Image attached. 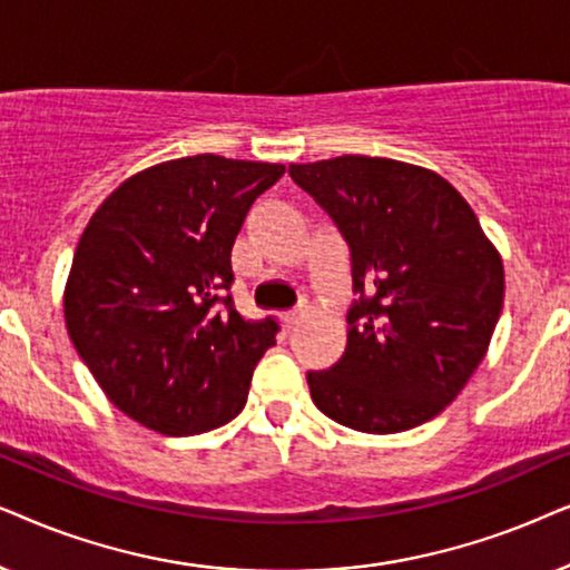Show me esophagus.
Segmentation results:
<instances>
[{"mask_svg": "<svg viewBox=\"0 0 570 570\" xmlns=\"http://www.w3.org/2000/svg\"><path fill=\"white\" fill-rule=\"evenodd\" d=\"M302 315H305V307H297V309H289V313L281 315V321H284L286 328H294V325L299 323Z\"/></svg>", "mask_w": 570, "mask_h": 570, "instance_id": "34e87169", "label": "esophagus"}]
</instances>
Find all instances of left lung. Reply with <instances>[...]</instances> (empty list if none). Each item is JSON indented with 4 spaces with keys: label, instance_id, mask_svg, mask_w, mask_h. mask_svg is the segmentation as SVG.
I'll return each instance as SVG.
<instances>
[{
    "label": "left lung",
    "instance_id": "8db88e82",
    "mask_svg": "<svg viewBox=\"0 0 570 570\" xmlns=\"http://www.w3.org/2000/svg\"><path fill=\"white\" fill-rule=\"evenodd\" d=\"M348 242L360 299L346 348L307 373L315 406L344 428L391 435L432 420L488 354L503 309V257L456 187L373 156L289 164Z\"/></svg>",
    "mask_w": 570,
    "mask_h": 570
}]
</instances>
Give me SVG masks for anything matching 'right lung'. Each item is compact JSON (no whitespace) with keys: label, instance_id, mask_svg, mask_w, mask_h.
Masks as SVG:
<instances>
[{"label":"right lung","instance_id":"1","mask_svg":"<svg viewBox=\"0 0 570 570\" xmlns=\"http://www.w3.org/2000/svg\"><path fill=\"white\" fill-rule=\"evenodd\" d=\"M281 164L214 154L132 174L90 216L65 323L106 399L161 435H197L247 404L278 323L234 307L232 245Z\"/></svg>","mask_w":570,"mask_h":570}]
</instances>
